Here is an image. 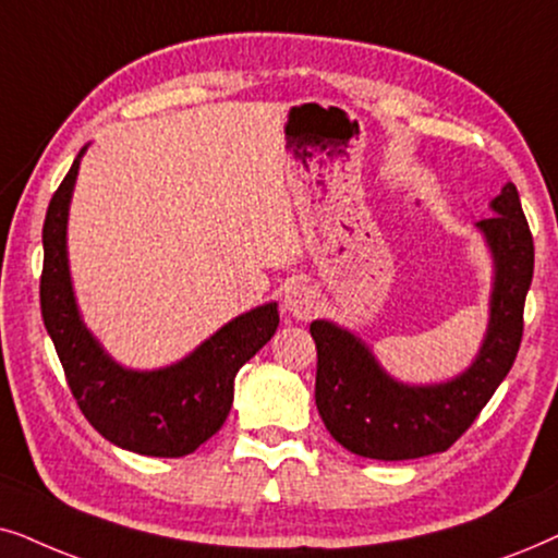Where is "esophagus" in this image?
Segmentation results:
<instances>
[{
  "label": "esophagus",
  "instance_id": "34e87169",
  "mask_svg": "<svg viewBox=\"0 0 558 558\" xmlns=\"http://www.w3.org/2000/svg\"><path fill=\"white\" fill-rule=\"evenodd\" d=\"M286 311L301 322H308L318 308V293L308 283H291L286 288Z\"/></svg>",
  "mask_w": 558,
  "mask_h": 558
}]
</instances>
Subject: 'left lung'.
Wrapping results in <instances>:
<instances>
[{
    "instance_id": "obj_1",
    "label": "left lung",
    "mask_w": 558,
    "mask_h": 558,
    "mask_svg": "<svg viewBox=\"0 0 558 558\" xmlns=\"http://www.w3.org/2000/svg\"><path fill=\"white\" fill-rule=\"evenodd\" d=\"M482 219L495 257L487 339L457 380L408 388L383 373L354 333L329 322L311 324L316 341V408L324 426L356 457L400 462L447 451L472 426L510 373L523 339V308L533 278V234L518 189L508 183Z\"/></svg>"
}]
</instances>
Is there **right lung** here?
I'll use <instances>...</instances> for the list:
<instances>
[{"label":"right lung","instance_id":"obj_1","mask_svg":"<svg viewBox=\"0 0 558 558\" xmlns=\"http://www.w3.org/2000/svg\"><path fill=\"white\" fill-rule=\"evenodd\" d=\"M81 155L58 185L43 225L40 311L81 413L117 447L145 457H185L227 421L234 375L278 329L267 303L219 329L191 356L158 373H132L111 362L81 324L73 301L65 221Z\"/></svg>","mask_w":558,"mask_h":558}]
</instances>
